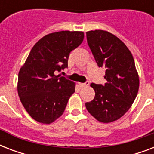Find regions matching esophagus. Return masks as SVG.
I'll list each match as a JSON object with an SVG mask.
<instances>
[{
	"mask_svg": "<svg viewBox=\"0 0 154 154\" xmlns=\"http://www.w3.org/2000/svg\"><path fill=\"white\" fill-rule=\"evenodd\" d=\"M79 85H80V86L83 88V87L88 86V85H89V82H85V83H80Z\"/></svg>",
	"mask_w": 154,
	"mask_h": 154,
	"instance_id": "1",
	"label": "esophagus"
}]
</instances>
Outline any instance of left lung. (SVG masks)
Instances as JSON below:
<instances>
[{
	"label": "left lung",
	"mask_w": 154,
	"mask_h": 154,
	"mask_svg": "<svg viewBox=\"0 0 154 154\" xmlns=\"http://www.w3.org/2000/svg\"><path fill=\"white\" fill-rule=\"evenodd\" d=\"M87 42L99 67L105 68V85L92 83L93 101L88 112L98 122L110 123L123 116L133 105L139 89V76L131 52L115 35L105 30L86 32Z\"/></svg>",
	"instance_id": "left-lung-1"
}]
</instances>
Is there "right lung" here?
I'll use <instances>...</instances> for the list:
<instances>
[{"label":"right lung","instance_id":"1","mask_svg":"<svg viewBox=\"0 0 154 154\" xmlns=\"http://www.w3.org/2000/svg\"><path fill=\"white\" fill-rule=\"evenodd\" d=\"M83 40V32L60 31L43 37L31 49L18 73L17 92L35 121L50 124L63 114L76 84L57 73L67 67L70 52Z\"/></svg>","mask_w":154,"mask_h":154}]
</instances>
